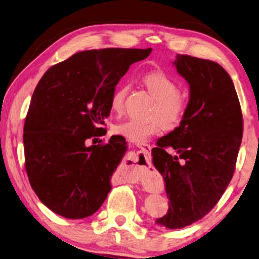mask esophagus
Returning a JSON list of instances; mask_svg holds the SVG:
<instances>
[{
	"mask_svg": "<svg viewBox=\"0 0 259 259\" xmlns=\"http://www.w3.org/2000/svg\"><path fill=\"white\" fill-rule=\"evenodd\" d=\"M138 148L141 149V151L143 152L144 157H146V160L148 161L149 158H150V152H151V146L150 144H147V143H140L138 144ZM142 170L141 171H135V173L131 174V175H127L126 176V180L127 182L130 183H137L139 181H142V180H146L150 178V169L148 168V167L143 166L142 165Z\"/></svg>",
	"mask_w": 259,
	"mask_h": 259,
	"instance_id": "obj_1",
	"label": "esophagus"
}]
</instances>
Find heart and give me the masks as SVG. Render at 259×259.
I'll return each mask as SVG.
<instances>
[{
	"instance_id": "1",
	"label": "heart",
	"mask_w": 259,
	"mask_h": 259,
	"mask_svg": "<svg viewBox=\"0 0 259 259\" xmlns=\"http://www.w3.org/2000/svg\"><path fill=\"white\" fill-rule=\"evenodd\" d=\"M142 81L147 90L156 99L150 111V118L128 119L115 126V132L127 140L137 143H144L153 135L159 134L164 126L175 128L183 120L187 112L189 100L179 91V84L162 71H152L144 75ZM128 85H119L112 91L110 109L116 115L124 110L125 98L128 93Z\"/></svg>"
}]
</instances>
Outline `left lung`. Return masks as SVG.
<instances>
[{
  "mask_svg": "<svg viewBox=\"0 0 259 259\" xmlns=\"http://www.w3.org/2000/svg\"><path fill=\"white\" fill-rule=\"evenodd\" d=\"M190 85L179 127L157 141L152 162L165 180L169 208L157 224L182 229L216 206L233 178L243 119L233 81L219 63L187 54L174 61ZM170 147L175 155L165 149Z\"/></svg>",
  "mask_w": 259,
  "mask_h": 259,
  "instance_id": "left-lung-1",
  "label": "left lung"
}]
</instances>
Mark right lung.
<instances>
[{
	"instance_id": "add662e5",
	"label": "right lung",
	"mask_w": 259,
	"mask_h": 259,
	"mask_svg": "<svg viewBox=\"0 0 259 259\" xmlns=\"http://www.w3.org/2000/svg\"><path fill=\"white\" fill-rule=\"evenodd\" d=\"M152 49L77 52L45 71L24 125L25 167L31 188L49 209L70 220L93 215L111 190L110 179L126 151L106 133L112 91L132 63Z\"/></svg>"
}]
</instances>
